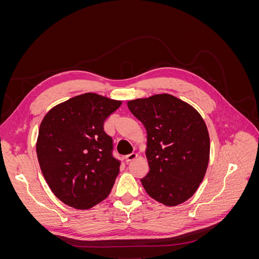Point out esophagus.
<instances>
[{"mask_svg": "<svg viewBox=\"0 0 259 259\" xmlns=\"http://www.w3.org/2000/svg\"><path fill=\"white\" fill-rule=\"evenodd\" d=\"M137 156H138L137 152H132L127 155H125V160H126V162H132V161H134Z\"/></svg>", "mask_w": 259, "mask_h": 259, "instance_id": "esophagus-1", "label": "esophagus"}]
</instances>
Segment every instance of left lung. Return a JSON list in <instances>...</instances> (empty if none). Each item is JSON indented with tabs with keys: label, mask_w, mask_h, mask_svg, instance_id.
<instances>
[{
	"label": "left lung",
	"mask_w": 259,
	"mask_h": 259,
	"mask_svg": "<svg viewBox=\"0 0 259 259\" xmlns=\"http://www.w3.org/2000/svg\"><path fill=\"white\" fill-rule=\"evenodd\" d=\"M147 131L149 173L140 182L152 199L176 206L190 199L206 173L209 136L195 109L169 94L127 103Z\"/></svg>",
	"instance_id": "left-lung-1"
}]
</instances>
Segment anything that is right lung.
Listing matches in <instances>:
<instances>
[{
    "label": "right lung",
    "mask_w": 259,
    "mask_h": 259,
    "mask_svg": "<svg viewBox=\"0 0 259 259\" xmlns=\"http://www.w3.org/2000/svg\"><path fill=\"white\" fill-rule=\"evenodd\" d=\"M122 101L85 93L52 108L41 122L36 154L42 174L65 204L88 209L110 193L120 171L107 117Z\"/></svg>",
    "instance_id": "1"
}]
</instances>
